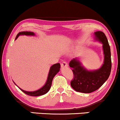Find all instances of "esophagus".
I'll return each instance as SVG.
<instances>
[{"instance_id":"obj_1","label":"esophagus","mask_w":120,"mask_h":120,"mask_svg":"<svg viewBox=\"0 0 120 120\" xmlns=\"http://www.w3.org/2000/svg\"><path fill=\"white\" fill-rule=\"evenodd\" d=\"M68 64L66 62L64 61L61 64V67L62 68H65V67H68Z\"/></svg>"}]
</instances>
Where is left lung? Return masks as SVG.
<instances>
[{
	"mask_svg": "<svg viewBox=\"0 0 120 120\" xmlns=\"http://www.w3.org/2000/svg\"><path fill=\"white\" fill-rule=\"evenodd\" d=\"M94 36L96 41L102 43L104 60L101 68L97 70H87L77 58L73 59L69 63L74 74L71 86L78 92L90 93L98 89L108 79L111 71V52L106 35L99 31L95 32Z\"/></svg>",
	"mask_w": 120,
	"mask_h": 120,
	"instance_id": "obj_1",
	"label": "left lung"
}]
</instances>
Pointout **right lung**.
I'll list each match as a JSON object with an SVG mask.
<instances>
[{
	"label": "right lung",
	"mask_w": 120,
	"mask_h": 120,
	"mask_svg": "<svg viewBox=\"0 0 120 120\" xmlns=\"http://www.w3.org/2000/svg\"><path fill=\"white\" fill-rule=\"evenodd\" d=\"M25 35L34 36L35 34L33 33V32H30V31L19 32L18 34H17V35H16V38H15V40L18 38L19 35ZM60 65L59 63H57V64H55L54 65L51 66L50 67L49 73L48 77H47V81H46V83H45V85L43 86V87H41V88L37 90L34 91H27L23 90L19 88H19L24 93L30 96H42V95L45 94L47 93L49 91L50 87H51V84H52V79H53V78L54 77V76L59 72V71L60 70Z\"/></svg>",
	"instance_id": "obj_1"
}]
</instances>
